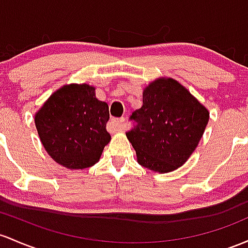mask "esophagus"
Masks as SVG:
<instances>
[{"mask_svg":"<svg viewBox=\"0 0 248 248\" xmlns=\"http://www.w3.org/2000/svg\"><path fill=\"white\" fill-rule=\"evenodd\" d=\"M124 118H121V119H111L110 122H109V126L113 129L121 132V130H124Z\"/></svg>","mask_w":248,"mask_h":248,"instance_id":"obj_1","label":"esophagus"}]
</instances>
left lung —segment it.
I'll use <instances>...</instances> for the list:
<instances>
[{
  "label": "left lung",
  "instance_id": "obj_1",
  "mask_svg": "<svg viewBox=\"0 0 248 248\" xmlns=\"http://www.w3.org/2000/svg\"><path fill=\"white\" fill-rule=\"evenodd\" d=\"M137 124L126 133L138 162L159 173L181 167L199 145L207 108L170 78H160L143 89L142 107L133 111Z\"/></svg>",
  "mask_w": 248,
  "mask_h": 248
}]
</instances>
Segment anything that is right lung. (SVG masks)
<instances>
[{
	"mask_svg": "<svg viewBox=\"0 0 248 248\" xmlns=\"http://www.w3.org/2000/svg\"><path fill=\"white\" fill-rule=\"evenodd\" d=\"M109 110L89 84H66L35 114L41 142L53 160L69 170L96 164L110 141L106 129Z\"/></svg>",
	"mask_w": 248,
	"mask_h": 248,
	"instance_id": "add662e5",
	"label": "right lung"
}]
</instances>
